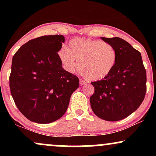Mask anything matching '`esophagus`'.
Returning <instances> with one entry per match:
<instances>
[{
	"mask_svg": "<svg viewBox=\"0 0 156 156\" xmlns=\"http://www.w3.org/2000/svg\"><path fill=\"white\" fill-rule=\"evenodd\" d=\"M86 83H87V82H86L85 80H83V79H80V86L85 85Z\"/></svg>",
	"mask_w": 156,
	"mask_h": 156,
	"instance_id": "34e87169",
	"label": "esophagus"
}]
</instances>
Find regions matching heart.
<instances>
[{"instance_id": "obj_1", "label": "heart", "mask_w": 156, "mask_h": 156, "mask_svg": "<svg viewBox=\"0 0 156 156\" xmlns=\"http://www.w3.org/2000/svg\"><path fill=\"white\" fill-rule=\"evenodd\" d=\"M69 48L62 46L58 56L69 73L78 70L90 80L108 77L115 67L118 54L112 44L99 39L76 38L69 42Z\"/></svg>"}]
</instances>
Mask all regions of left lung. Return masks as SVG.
Segmentation results:
<instances>
[{
    "label": "left lung",
    "mask_w": 156,
    "mask_h": 156,
    "mask_svg": "<svg viewBox=\"0 0 156 156\" xmlns=\"http://www.w3.org/2000/svg\"><path fill=\"white\" fill-rule=\"evenodd\" d=\"M101 39L117 51L115 67L108 77L92 82L93 112L106 121L125 119L140 106L147 91V75L140 52L119 37Z\"/></svg>",
    "instance_id": "left-lung-1"
}]
</instances>
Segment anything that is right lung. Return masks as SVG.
<instances>
[{
	"instance_id": "right-lung-1",
	"label": "right lung",
	"mask_w": 156,
	"mask_h": 156,
	"mask_svg": "<svg viewBox=\"0 0 156 156\" xmlns=\"http://www.w3.org/2000/svg\"><path fill=\"white\" fill-rule=\"evenodd\" d=\"M63 42L62 35L37 37L21 46L12 58L11 94L30 121L47 124L59 119L79 87L78 77L62 66L57 52Z\"/></svg>"
}]
</instances>
